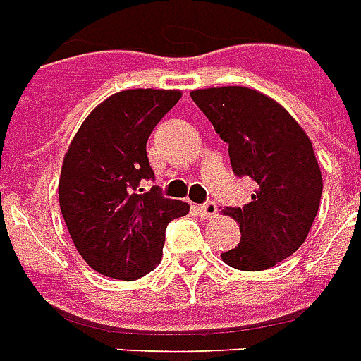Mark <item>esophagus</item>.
Segmentation results:
<instances>
[{"label":"esophagus","instance_id":"esophagus-1","mask_svg":"<svg viewBox=\"0 0 361 361\" xmlns=\"http://www.w3.org/2000/svg\"><path fill=\"white\" fill-rule=\"evenodd\" d=\"M198 213L204 217V219H212V217H215L217 215V206L213 204V202H207V204H204V206L198 207Z\"/></svg>","mask_w":361,"mask_h":361}]
</instances>
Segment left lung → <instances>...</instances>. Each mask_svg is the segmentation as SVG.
Instances as JSON below:
<instances>
[{
    "label": "left lung",
    "mask_w": 361,
    "mask_h": 361,
    "mask_svg": "<svg viewBox=\"0 0 361 361\" xmlns=\"http://www.w3.org/2000/svg\"><path fill=\"white\" fill-rule=\"evenodd\" d=\"M190 97L228 144L233 171L256 183L250 204L223 212L242 236L221 259L240 271L269 269L304 244L319 209L323 178L312 140L283 105L254 88H200Z\"/></svg>",
    "instance_id": "left-lung-1"
}]
</instances>
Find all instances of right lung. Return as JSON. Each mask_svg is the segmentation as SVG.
I'll return each instance as SVG.
<instances>
[{
    "instance_id": "obj_1",
    "label": "right lung",
    "mask_w": 361,
    "mask_h": 361,
    "mask_svg": "<svg viewBox=\"0 0 361 361\" xmlns=\"http://www.w3.org/2000/svg\"><path fill=\"white\" fill-rule=\"evenodd\" d=\"M183 96L180 90L134 88L113 94L84 119L65 152L59 206L78 254L105 277L134 281L154 271L163 256L165 228L190 206L163 198L146 142L154 126Z\"/></svg>"
}]
</instances>
